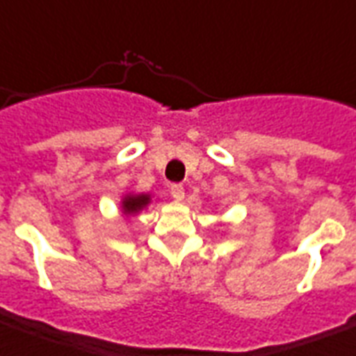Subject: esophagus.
<instances>
[{"label": "esophagus", "instance_id": "obj_1", "mask_svg": "<svg viewBox=\"0 0 356 356\" xmlns=\"http://www.w3.org/2000/svg\"><path fill=\"white\" fill-rule=\"evenodd\" d=\"M171 196H172V198H175V200H178V202H180V200H184V196H185L184 185L172 184V185H171Z\"/></svg>", "mask_w": 356, "mask_h": 356}]
</instances>
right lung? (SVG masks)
I'll list each match as a JSON object with an SVG mask.
<instances>
[{"label": "right lung", "mask_w": 356, "mask_h": 356, "mask_svg": "<svg viewBox=\"0 0 356 356\" xmlns=\"http://www.w3.org/2000/svg\"><path fill=\"white\" fill-rule=\"evenodd\" d=\"M151 204V195H125L122 198V211L125 216H134Z\"/></svg>", "instance_id": "add662e5"}]
</instances>
